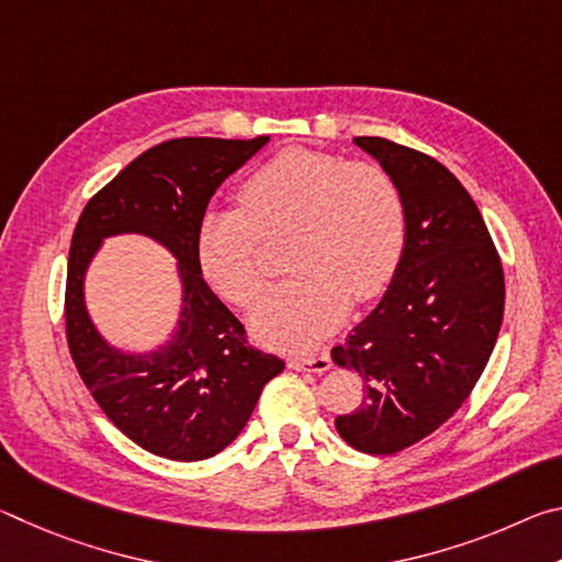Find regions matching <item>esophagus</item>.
<instances>
[{
	"label": "esophagus",
	"instance_id": "34e87169",
	"mask_svg": "<svg viewBox=\"0 0 562 562\" xmlns=\"http://www.w3.org/2000/svg\"><path fill=\"white\" fill-rule=\"evenodd\" d=\"M288 367L290 369H300V372L322 374V372H327L331 364H329V357L325 355V351H322V355H310V357H290Z\"/></svg>",
	"mask_w": 562,
	"mask_h": 562
}]
</instances>
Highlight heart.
<instances>
[{"label": "heart", "mask_w": 562, "mask_h": 562, "mask_svg": "<svg viewBox=\"0 0 562 562\" xmlns=\"http://www.w3.org/2000/svg\"><path fill=\"white\" fill-rule=\"evenodd\" d=\"M240 211H205L195 255L211 288L247 304L262 284L260 240L288 235L284 268L250 310L255 337L310 347L345 317L349 300L382 294L402 265L406 207L394 178L372 164L310 148L265 160L237 190Z\"/></svg>", "instance_id": "1"}]
</instances>
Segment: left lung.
<instances>
[{"label":"left lung","instance_id":"8db88e82","mask_svg":"<svg viewBox=\"0 0 562 562\" xmlns=\"http://www.w3.org/2000/svg\"><path fill=\"white\" fill-rule=\"evenodd\" d=\"M355 144L402 193L406 247L382 302L331 349L364 398L335 426L351 449L404 451L456 414L496 347L506 282L481 211L439 160L376 136Z\"/></svg>","mask_w":562,"mask_h":562}]
</instances>
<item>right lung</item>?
Wrapping results in <instances>:
<instances>
[{
    "mask_svg": "<svg viewBox=\"0 0 562 562\" xmlns=\"http://www.w3.org/2000/svg\"><path fill=\"white\" fill-rule=\"evenodd\" d=\"M173 138L140 154L103 186L76 223L66 272V341L101 412L140 449L170 461H203L237 439L262 386L284 361L247 345L245 327L203 280L198 221L223 180L268 144ZM154 236L179 260L184 307L164 348L126 356L111 348L82 302V278L103 236Z\"/></svg>",
    "mask_w": 562,
    "mask_h": 562,
    "instance_id": "1",
    "label": "right lung"
}]
</instances>
